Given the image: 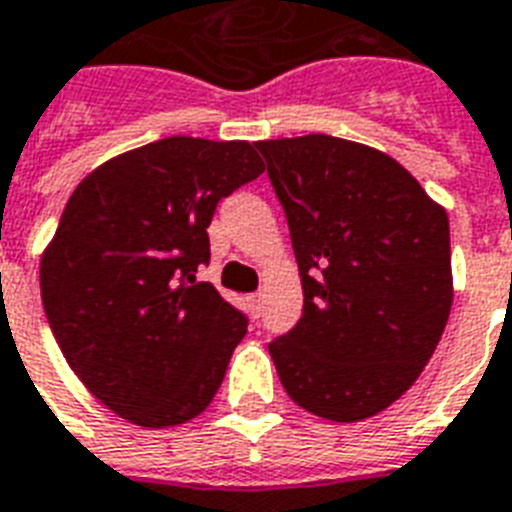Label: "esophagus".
Instances as JSON below:
<instances>
[{
    "mask_svg": "<svg viewBox=\"0 0 512 512\" xmlns=\"http://www.w3.org/2000/svg\"><path fill=\"white\" fill-rule=\"evenodd\" d=\"M249 308H252V311H260V300H263V295H260V292H255V295H249Z\"/></svg>",
    "mask_w": 512,
    "mask_h": 512,
    "instance_id": "1",
    "label": "esophagus"
}]
</instances>
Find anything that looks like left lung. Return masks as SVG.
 Segmentation results:
<instances>
[{
    "mask_svg": "<svg viewBox=\"0 0 512 512\" xmlns=\"http://www.w3.org/2000/svg\"><path fill=\"white\" fill-rule=\"evenodd\" d=\"M255 147L303 287L300 322L268 343L284 392L322 419H370L411 389L446 330V209L368 144L306 134Z\"/></svg>",
    "mask_w": 512,
    "mask_h": 512,
    "instance_id": "left-lung-1",
    "label": "left lung"
}]
</instances>
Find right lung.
<instances>
[{
	"label": "right lung",
	"mask_w": 512,
	"mask_h": 512,
	"mask_svg": "<svg viewBox=\"0 0 512 512\" xmlns=\"http://www.w3.org/2000/svg\"><path fill=\"white\" fill-rule=\"evenodd\" d=\"M263 171L255 144L166 136L69 195L39 263L42 306L74 376L120 419L177 427L217 395L247 319L195 271L220 198Z\"/></svg>",
	"instance_id": "1"
}]
</instances>
